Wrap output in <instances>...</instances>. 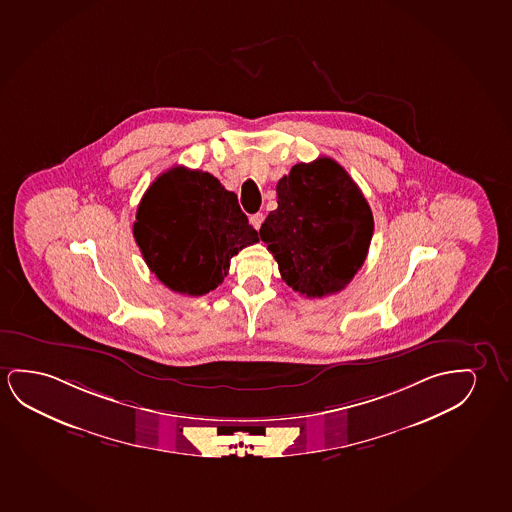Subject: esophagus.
Segmentation results:
<instances>
[{"label": "esophagus", "mask_w": 512, "mask_h": 512, "mask_svg": "<svg viewBox=\"0 0 512 512\" xmlns=\"http://www.w3.org/2000/svg\"><path fill=\"white\" fill-rule=\"evenodd\" d=\"M264 222V215L262 213H255V215L250 216V223L253 225V229H260V225Z\"/></svg>", "instance_id": "1"}]
</instances>
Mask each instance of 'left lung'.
<instances>
[{
	"label": "left lung",
	"instance_id": "left-lung-1",
	"mask_svg": "<svg viewBox=\"0 0 512 512\" xmlns=\"http://www.w3.org/2000/svg\"><path fill=\"white\" fill-rule=\"evenodd\" d=\"M278 208L260 239L283 282L306 297L345 289L368 255L373 215L359 186L333 158L297 163L276 185Z\"/></svg>",
	"mask_w": 512,
	"mask_h": 512
}]
</instances>
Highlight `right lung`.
Masks as SVG:
<instances>
[{
    "label": "right lung",
    "instance_id": "obj_1",
    "mask_svg": "<svg viewBox=\"0 0 512 512\" xmlns=\"http://www.w3.org/2000/svg\"><path fill=\"white\" fill-rule=\"evenodd\" d=\"M135 243L169 289L204 296L227 276L230 259L259 241L237 204L209 172L172 167L151 183L137 208Z\"/></svg>",
    "mask_w": 512,
    "mask_h": 512
}]
</instances>
